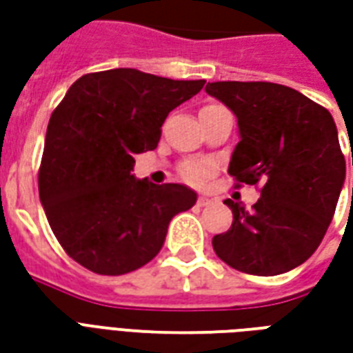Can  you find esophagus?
Segmentation results:
<instances>
[{
    "mask_svg": "<svg viewBox=\"0 0 353 353\" xmlns=\"http://www.w3.org/2000/svg\"><path fill=\"white\" fill-rule=\"evenodd\" d=\"M212 202H214V200L210 199V196H199V199H196V204H199V206H208V204H212Z\"/></svg>",
    "mask_w": 353,
    "mask_h": 353,
    "instance_id": "obj_1",
    "label": "esophagus"
}]
</instances>
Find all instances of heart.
Listing matches in <instances>:
<instances>
[{
  "label": "heart",
  "instance_id": "b5f03b06",
  "mask_svg": "<svg viewBox=\"0 0 353 353\" xmlns=\"http://www.w3.org/2000/svg\"><path fill=\"white\" fill-rule=\"evenodd\" d=\"M215 166L208 161H187L179 170V174L185 181L192 185L206 183L210 177L214 176Z\"/></svg>",
  "mask_w": 353,
  "mask_h": 353
}]
</instances>
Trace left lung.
<instances>
[{
	"mask_svg": "<svg viewBox=\"0 0 353 353\" xmlns=\"http://www.w3.org/2000/svg\"><path fill=\"white\" fill-rule=\"evenodd\" d=\"M206 92L238 119L240 141L229 164L234 187L261 185L250 212L225 200L232 225L215 234L214 252L253 276L303 265L325 236L346 177L333 117L295 88L266 81H217Z\"/></svg>",
	"mask_w": 353,
	"mask_h": 353,
	"instance_id": "left-lung-1",
	"label": "left lung"
}]
</instances>
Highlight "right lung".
Segmentation results:
<instances>
[{"instance_id":"1","label":"right lung","mask_w":353,"mask_h":353,"mask_svg":"<svg viewBox=\"0 0 353 353\" xmlns=\"http://www.w3.org/2000/svg\"><path fill=\"white\" fill-rule=\"evenodd\" d=\"M206 81H174L130 68L83 75L50 115L39 199L54 236L81 266L121 276L161 252L172 217L194 206L179 183L136 179L134 154L153 151L172 109Z\"/></svg>"}]
</instances>
